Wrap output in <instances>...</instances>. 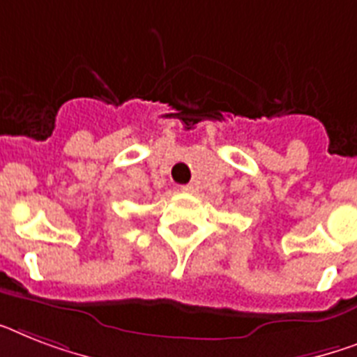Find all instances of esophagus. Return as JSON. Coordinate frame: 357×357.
Instances as JSON below:
<instances>
[{
    "instance_id": "esophagus-1",
    "label": "esophagus",
    "mask_w": 357,
    "mask_h": 357,
    "mask_svg": "<svg viewBox=\"0 0 357 357\" xmlns=\"http://www.w3.org/2000/svg\"><path fill=\"white\" fill-rule=\"evenodd\" d=\"M181 190H183V192H196V185H192V183L183 185V187H181Z\"/></svg>"
}]
</instances>
